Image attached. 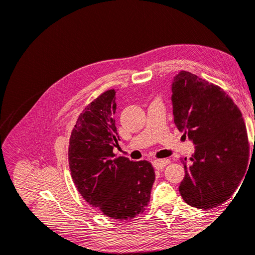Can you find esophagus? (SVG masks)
I'll return each instance as SVG.
<instances>
[{"label": "esophagus", "mask_w": 255, "mask_h": 255, "mask_svg": "<svg viewBox=\"0 0 255 255\" xmlns=\"http://www.w3.org/2000/svg\"><path fill=\"white\" fill-rule=\"evenodd\" d=\"M169 163H170V160L169 159H167V158H165V159H155L153 161V164H154V167H155L156 169H163V168H165Z\"/></svg>", "instance_id": "obj_1"}]
</instances>
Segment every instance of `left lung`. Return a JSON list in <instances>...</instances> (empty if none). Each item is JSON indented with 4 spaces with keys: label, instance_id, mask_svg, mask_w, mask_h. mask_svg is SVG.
<instances>
[{
    "label": "left lung",
    "instance_id": "obj_1",
    "mask_svg": "<svg viewBox=\"0 0 255 255\" xmlns=\"http://www.w3.org/2000/svg\"><path fill=\"white\" fill-rule=\"evenodd\" d=\"M171 90L175 126L195 144L190 164L184 163L180 194L187 204L211 210L231 198L246 173L249 142L243 115L219 86L190 72L176 74Z\"/></svg>",
    "mask_w": 255,
    "mask_h": 255
}]
</instances>
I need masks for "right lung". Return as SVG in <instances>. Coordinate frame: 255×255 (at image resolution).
I'll use <instances>...</instances> for the list:
<instances>
[{
  "instance_id": "obj_1",
  "label": "right lung",
  "mask_w": 255,
  "mask_h": 255,
  "mask_svg": "<svg viewBox=\"0 0 255 255\" xmlns=\"http://www.w3.org/2000/svg\"><path fill=\"white\" fill-rule=\"evenodd\" d=\"M116 92L107 90L85 107L69 141V167L75 187L107 217L130 220L150 201L155 172L146 160L116 156Z\"/></svg>"
}]
</instances>
